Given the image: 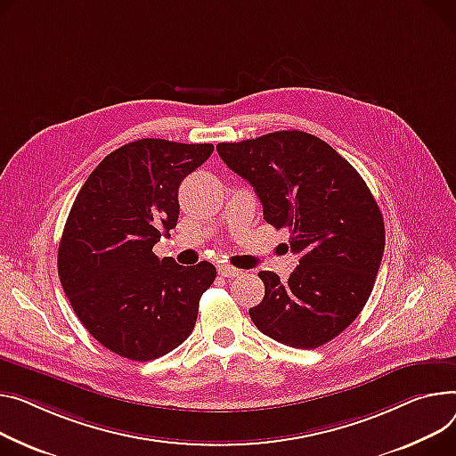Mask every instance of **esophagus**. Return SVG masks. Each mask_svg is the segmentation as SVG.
I'll use <instances>...</instances> for the list:
<instances>
[{"instance_id":"1","label":"esophagus","mask_w":456,"mask_h":456,"mask_svg":"<svg viewBox=\"0 0 456 456\" xmlns=\"http://www.w3.org/2000/svg\"><path fill=\"white\" fill-rule=\"evenodd\" d=\"M218 275L224 277V279H234V277H240L241 271L232 267V265H227V264H222L218 265Z\"/></svg>"}]
</instances>
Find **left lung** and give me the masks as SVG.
Segmentation results:
<instances>
[{"instance_id":"left-lung-1","label":"left lung","mask_w":456,"mask_h":456,"mask_svg":"<svg viewBox=\"0 0 456 456\" xmlns=\"http://www.w3.org/2000/svg\"><path fill=\"white\" fill-rule=\"evenodd\" d=\"M249 181L273 227L289 229L298 265L288 282L260 271L264 298L249 315L264 336L312 350L365 308L385 249L381 210L359 172L319 137L284 130L216 146Z\"/></svg>"}]
</instances>
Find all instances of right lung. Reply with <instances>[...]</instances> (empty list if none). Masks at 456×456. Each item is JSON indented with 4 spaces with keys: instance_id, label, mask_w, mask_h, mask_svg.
Segmentation results:
<instances>
[{
    "instance_id": "1",
    "label": "right lung",
    "mask_w": 456,
    "mask_h": 456,
    "mask_svg": "<svg viewBox=\"0 0 456 456\" xmlns=\"http://www.w3.org/2000/svg\"><path fill=\"white\" fill-rule=\"evenodd\" d=\"M212 150L208 142H128L89 174L69 210L60 282L91 336L126 359L151 361L183 343L216 279L208 262L185 267L151 251L177 224L179 183Z\"/></svg>"
}]
</instances>
